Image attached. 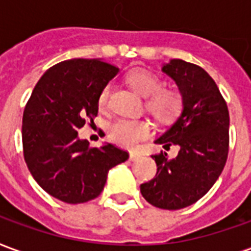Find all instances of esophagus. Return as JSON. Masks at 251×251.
I'll list each match as a JSON object with an SVG mask.
<instances>
[{
	"mask_svg": "<svg viewBox=\"0 0 251 251\" xmlns=\"http://www.w3.org/2000/svg\"><path fill=\"white\" fill-rule=\"evenodd\" d=\"M138 158H140V154H138V153H134V152L130 153V160H131V161H137Z\"/></svg>",
	"mask_w": 251,
	"mask_h": 251,
	"instance_id": "34e87169",
	"label": "esophagus"
}]
</instances>
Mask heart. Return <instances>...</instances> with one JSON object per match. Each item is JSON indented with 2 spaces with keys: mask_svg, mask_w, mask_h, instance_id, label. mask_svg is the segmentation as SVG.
Returning <instances> with one entry per match:
<instances>
[{
  "mask_svg": "<svg viewBox=\"0 0 251 251\" xmlns=\"http://www.w3.org/2000/svg\"><path fill=\"white\" fill-rule=\"evenodd\" d=\"M126 82L134 91L145 97V107L160 122L168 124L180 115L184 98L177 88L163 86L161 79L148 70H134L126 76ZM109 100V87H103L98 95V107L104 109ZM152 125L147 120H118L109 127L110 140L121 147L133 148L147 140Z\"/></svg>",
  "mask_w": 251,
  "mask_h": 251,
  "instance_id": "heart-1",
  "label": "heart"
}]
</instances>
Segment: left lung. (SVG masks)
<instances>
[{
  "label": "left lung",
  "instance_id": "left-lung-1",
  "mask_svg": "<svg viewBox=\"0 0 251 251\" xmlns=\"http://www.w3.org/2000/svg\"><path fill=\"white\" fill-rule=\"evenodd\" d=\"M163 71L179 86L184 107L156 144L165 149L179 145L180 151L172 160L165 152L153 154L157 174L140 189L154 207L180 210L203 198L221 176L228 154L230 115L216 83L201 67L174 59Z\"/></svg>",
  "mask_w": 251,
  "mask_h": 251
}]
</instances>
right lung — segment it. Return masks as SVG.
Masks as SVG:
<instances>
[{
    "mask_svg": "<svg viewBox=\"0 0 251 251\" xmlns=\"http://www.w3.org/2000/svg\"><path fill=\"white\" fill-rule=\"evenodd\" d=\"M120 68L99 59H71L51 67L25 104L23 151L37 184L77 204L103 191L110 169L129 158L113 144L91 148L77 130L98 114V95Z\"/></svg>",
    "mask_w": 251,
    "mask_h": 251,
    "instance_id": "add662e5",
    "label": "right lung"
}]
</instances>
